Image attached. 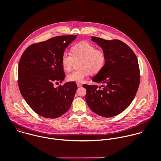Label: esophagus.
I'll use <instances>...</instances> for the list:
<instances>
[{
	"label": "esophagus",
	"mask_w": 161,
	"mask_h": 161,
	"mask_svg": "<svg viewBox=\"0 0 161 161\" xmlns=\"http://www.w3.org/2000/svg\"><path fill=\"white\" fill-rule=\"evenodd\" d=\"M77 86L78 87H80L82 86V84H80V83H77Z\"/></svg>",
	"instance_id": "obj_1"
}]
</instances>
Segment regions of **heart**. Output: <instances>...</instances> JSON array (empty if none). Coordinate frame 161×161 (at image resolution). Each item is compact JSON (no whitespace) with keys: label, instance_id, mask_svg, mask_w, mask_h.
<instances>
[{"label":"heart","instance_id":"1","mask_svg":"<svg viewBox=\"0 0 161 161\" xmlns=\"http://www.w3.org/2000/svg\"><path fill=\"white\" fill-rule=\"evenodd\" d=\"M80 60L79 68L67 76L70 82H82L91 73L96 74L104 67L106 62L105 53L87 42H82L72 47V53L64 51L61 57V63L64 70L69 71L75 61Z\"/></svg>","mask_w":161,"mask_h":161}]
</instances>
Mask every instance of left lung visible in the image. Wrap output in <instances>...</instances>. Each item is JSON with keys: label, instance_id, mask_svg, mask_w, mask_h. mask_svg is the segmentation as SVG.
<instances>
[{"label": "left lung", "instance_id": "obj_1", "mask_svg": "<svg viewBox=\"0 0 161 161\" xmlns=\"http://www.w3.org/2000/svg\"><path fill=\"white\" fill-rule=\"evenodd\" d=\"M92 42L102 48L106 56L104 67L92 80L103 87L84 84L86 102L91 110L103 117L123 112L138 91L140 75L138 59L133 50L118 40H106L92 36Z\"/></svg>", "mask_w": 161, "mask_h": 161}]
</instances>
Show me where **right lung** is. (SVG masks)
Instances as JSON below:
<instances>
[{
    "mask_svg": "<svg viewBox=\"0 0 161 161\" xmlns=\"http://www.w3.org/2000/svg\"><path fill=\"white\" fill-rule=\"evenodd\" d=\"M77 35L58 36L28 47L20 59L18 84L24 99L38 115L56 118L64 114L72 104L77 85L64 79L61 57Z\"/></svg>",
    "mask_w": 161,
    "mask_h": 161,
    "instance_id": "add662e5",
    "label": "right lung"
}]
</instances>
